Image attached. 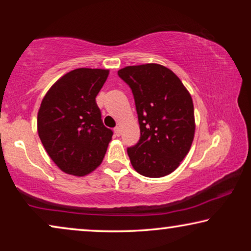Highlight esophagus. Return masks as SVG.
I'll use <instances>...</instances> for the list:
<instances>
[{"label":"esophagus","mask_w":251,"mask_h":251,"mask_svg":"<svg viewBox=\"0 0 251 251\" xmlns=\"http://www.w3.org/2000/svg\"><path fill=\"white\" fill-rule=\"evenodd\" d=\"M114 133H115V136H120L121 135V128H120V126H116V128L114 129Z\"/></svg>","instance_id":"34e87169"}]
</instances>
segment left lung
Listing matches in <instances>:
<instances>
[{"instance_id":"8db88e82","label":"left lung","mask_w":251,"mask_h":251,"mask_svg":"<svg viewBox=\"0 0 251 251\" xmlns=\"http://www.w3.org/2000/svg\"><path fill=\"white\" fill-rule=\"evenodd\" d=\"M119 76L131 88L140 139L128 149L133 169L145 177L170 175L190 152L194 139V106L173 71L160 64L126 66Z\"/></svg>"}]
</instances>
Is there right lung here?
Here are the masks:
<instances>
[{
	"mask_svg": "<svg viewBox=\"0 0 251 251\" xmlns=\"http://www.w3.org/2000/svg\"><path fill=\"white\" fill-rule=\"evenodd\" d=\"M108 70L77 68L54 82L37 113V132L61 171L82 177L102 162L112 130L102 125L96 97Z\"/></svg>",
	"mask_w": 251,
	"mask_h": 251,
	"instance_id": "add662e5",
	"label": "right lung"
}]
</instances>
